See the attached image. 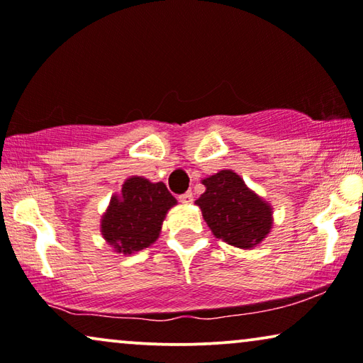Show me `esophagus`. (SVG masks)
Wrapping results in <instances>:
<instances>
[{
  "label": "esophagus",
  "mask_w": 363,
  "mask_h": 363,
  "mask_svg": "<svg viewBox=\"0 0 363 363\" xmlns=\"http://www.w3.org/2000/svg\"><path fill=\"white\" fill-rule=\"evenodd\" d=\"M179 201H181L182 204H191L192 201H194V196H192V192H184V194L179 196Z\"/></svg>",
  "instance_id": "esophagus-1"
}]
</instances>
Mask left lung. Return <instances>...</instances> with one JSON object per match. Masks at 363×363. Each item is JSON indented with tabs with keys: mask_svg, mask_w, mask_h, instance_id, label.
Listing matches in <instances>:
<instances>
[{
	"mask_svg": "<svg viewBox=\"0 0 363 363\" xmlns=\"http://www.w3.org/2000/svg\"><path fill=\"white\" fill-rule=\"evenodd\" d=\"M196 204L213 235L240 250H253L273 228V208L231 169L203 179Z\"/></svg>",
	"mask_w": 363,
	"mask_h": 363,
	"instance_id": "obj_1",
	"label": "left lung"
}]
</instances>
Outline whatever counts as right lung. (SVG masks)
<instances>
[{"instance_id":"obj_1","label":"right lung","mask_w":363,"mask_h":363,"mask_svg":"<svg viewBox=\"0 0 363 363\" xmlns=\"http://www.w3.org/2000/svg\"><path fill=\"white\" fill-rule=\"evenodd\" d=\"M176 204L164 182L132 176L118 194L110 197L100 219V233L113 251L134 255L157 241L166 214Z\"/></svg>"}]
</instances>
